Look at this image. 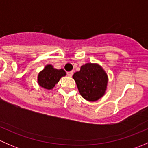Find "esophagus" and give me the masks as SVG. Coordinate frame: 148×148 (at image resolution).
<instances>
[{"instance_id":"34e87169","label":"esophagus","mask_w":148,"mask_h":148,"mask_svg":"<svg viewBox=\"0 0 148 148\" xmlns=\"http://www.w3.org/2000/svg\"><path fill=\"white\" fill-rule=\"evenodd\" d=\"M73 74H74V71H68V72H67V75H68L69 77H72Z\"/></svg>"}]
</instances>
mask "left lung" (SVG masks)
Returning <instances> with one entry per match:
<instances>
[{"label": "left lung", "mask_w": 148, "mask_h": 148, "mask_svg": "<svg viewBox=\"0 0 148 148\" xmlns=\"http://www.w3.org/2000/svg\"><path fill=\"white\" fill-rule=\"evenodd\" d=\"M80 95L86 100L95 102L105 94L108 77L102 67L97 64L87 63L73 75Z\"/></svg>", "instance_id": "left-lung-1"}]
</instances>
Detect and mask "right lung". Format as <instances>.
I'll use <instances>...</instances> for the list:
<instances>
[{
  "mask_svg": "<svg viewBox=\"0 0 148 148\" xmlns=\"http://www.w3.org/2000/svg\"><path fill=\"white\" fill-rule=\"evenodd\" d=\"M66 76L64 69H56L53 66L48 64L39 72L38 75V83L39 86L46 89H52L62 77Z\"/></svg>",
  "mask_w": 148,
  "mask_h": 148,
  "instance_id": "1",
  "label": "right lung"
}]
</instances>
